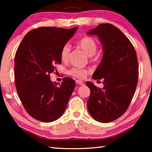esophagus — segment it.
Instances as JSON below:
<instances>
[{
	"mask_svg": "<svg viewBox=\"0 0 152 152\" xmlns=\"http://www.w3.org/2000/svg\"><path fill=\"white\" fill-rule=\"evenodd\" d=\"M76 84H78V85H84V82L81 80H76Z\"/></svg>",
	"mask_w": 152,
	"mask_h": 152,
	"instance_id": "obj_1",
	"label": "esophagus"
}]
</instances>
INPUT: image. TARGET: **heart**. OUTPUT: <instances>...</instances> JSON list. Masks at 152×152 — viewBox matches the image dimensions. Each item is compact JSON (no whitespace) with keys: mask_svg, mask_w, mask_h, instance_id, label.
Masks as SVG:
<instances>
[{"mask_svg":"<svg viewBox=\"0 0 152 152\" xmlns=\"http://www.w3.org/2000/svg\"><path fill=\"white\" fill-rule=\"evenodd\" d=\"M78 45L80 48L88 56H92L94 55L97 50L98 45L96 41L94 38L89 36H84L78 40ZM70 53V47L68 44L64 45L61 49L60 58L61 60L64 61H66L69 59ZM68 74L70 76L75 77L77 78L83 79L86 78L88 72L85 69H82L79 68H72L69 70Z\"/></svg>","mask_w":152,"mask_h":152,"instance_id":"heart-1","label":"heart"}]
</instances>
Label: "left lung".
<instances>
[{"mask_svg": "<svg viewBox=\"0 0 152 152\" xmlns=\"http://www.w3.org/2000/svg\"><path fill=\"white\" fill-rule=\"evenodd\" d=\"M88 34L99 36L103 46L102 59L92 78L102 79L104 87L86 82L91 90L87 107L94 119L109 123L124 114L134 95L139 76L137 54L132 42L111 24H100Z\"/></svg>", "mask_w": 152, "mask_h": 152, "instance_id": "obj_1", "label": "left lung"}]
</instances>
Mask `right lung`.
I'll use <instances>...</instances> for the list:
<instances>
[{"instance_id":"obj_1","label":"right lung","mask_w":152,"mask_h":152,"mask_svg":"<svg viewBox=\"0 0 152 152\" xmlns=\"http://www.w3.org/2000/svg\"><path fill=\"white\" fill-rule=\"evenodd\" d=\"M78 27L70 29L42 27L28 32L15 57V81L23 106L34 119L50 123L63 115L76 83L70 78L58 84L50 74L60 64L61 48Z\"/></svg>"}]
</instances>
